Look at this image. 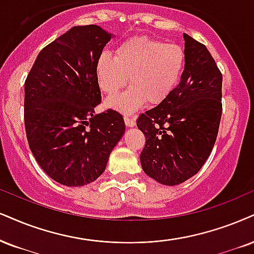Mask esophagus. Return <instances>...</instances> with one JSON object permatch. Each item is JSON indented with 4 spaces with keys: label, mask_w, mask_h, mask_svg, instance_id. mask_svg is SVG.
Segmentation results:
<instances>
[{
    "label": "esophagus",
    "mask_w": 254,
    "mask_h": 254,
    "mask_svg": "<svg viewBox=\"0 0 254 254\" xmlns=\"http://www.w3.org/2000/svg\"><path fill=\"white\" fill-rule=\"evenodd\" d=\"M125 124L127 127H134L135 126V117L134 115H125Z\"/></svg>",
    "instance_id": "1"
}]
</instances>
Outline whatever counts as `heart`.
Returning <instances> with one entry per match:
<instances>
[{
	"mask_svg": "<svg viewBox=\"0 0 254 254\" xmlns=\"http://www.w3.org/2000/svg\"><path fill=\"white\" fill-rule=\"evenodd\" d=\"M186 55L178 43H164L148 36H135L118 46L117 56L102 53L96 61L99 87L109 96L128 82L132 86L121 95L109 99L107 106L130 113L146 102H164L178 86Z\"/></svg>",
	"mask_w": 254,
	"mask_h": 254,
	"instance_id": "1",
	"label": "heart"
}]
</instances>
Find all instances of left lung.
I'll list each match as a JSON object with an SVG mask.
<instances>
[{"label": "left lung", "mask_w": 254, "mask_h": 254, "mask_svg": "<svg viewBox=\"0 0 254 254\" xmlns=\"http://www.w3.org/2000/svg\"><path fill=\"white\" fill-rule=\"evenodd\" d=\"M185 69L164 102L140 115L136 126L146 137L140 161L148 177L174 186L195 175L217 140L223 75L205 45L187 34Z\"/></svg>", "instance_id": "obj_1"}]
</instances>
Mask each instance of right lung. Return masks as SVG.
<instances>
[{"label": "right lung", "mask_w": 254, "mask_h": 254, "mask_svg": "<svg viewBox=\"0 0 254 254\" xmlns=\"http://www.w3.org/2000/svg\"><path fill=\"white\" fill-rule=\"evenodd\" d=\"M112 34L95 24L73 27L37 55L24 83V126L30 151L53 180L69 187L93 183L125 133L101 102L96 61Z\"/></svg>", "instance_id": "add662e5"}]
</instances>
